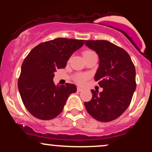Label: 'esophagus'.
<instances>
[{
  "label": "esophagus",
  "mask_w": 152,
  "mask_h": 152,
  "mask_svg": "<svg viewBox=\"0 0 152 152\" xmlns=\"http://www.w3.org/2000/svg\"><path fill=\"white\" fill-rule=\"evenodd\" d=\"M83 91L82 88H80V87H78V88H77V91L78 92H81V91Z\"/></svg>",
  "instance_id": "34e87169"
}]
</instances>
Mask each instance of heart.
Returning a JSON list of instances; mask_svg holds the SVG:
<instances>
[{
  "label": "heart",
  "instance_id": "1",
  "mask_svg": "<svg viewBox=\"0 0 152 152\" xmlns=\"http://www.w3.org/2000/svg\"><path fill=\"white\" fill-rule=\"evenodd\" d=\"M96 53L95 52L91 50H86L84 52H83V56H86L91 55V54ZM89 78V75L86 74H76L73 77V79L74 81L76 82V83L78 85H83L85 83V82L86 81V80Z\"/></svg>",
  "mask_w": 152,
  "mask_h": 152
}]
</instances>
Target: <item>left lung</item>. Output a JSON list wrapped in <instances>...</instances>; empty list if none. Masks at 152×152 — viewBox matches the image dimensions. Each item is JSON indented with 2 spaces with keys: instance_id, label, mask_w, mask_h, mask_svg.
Listing matches in <instances>:
<instances>
[{
  "instance_id": "left-lung-1",
  "label": "left lung",
  "mask_w": 152,
  "mask_h": 152,
  "mask_svg": "<svg viewBox=\"0 0 152 152\" xmlns=\"http://www.w3.org/2000/svg\"><path fill=\"white\" fill-rule=\"evenodd\" d=\"M85 44L95 50L99 66L94 79L103 91L92 89V99L85 102L86 111L96 120L113 121L126 111L137 87L136 70L124 49L104 40L86 41Z\"/></svg>"
}]
</instances>
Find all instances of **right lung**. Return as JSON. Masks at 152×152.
I'll return each mask as SVG.
<instances>
[{
  "label": "right lung",
  "mask_w": 152,
  "mask_h": 152,
  "mask_svg": "<svg viewBox=\"0 0 152 152\" xmlns=\"http://www.w3.org/2000/svg\"><path fill=\"white\" fill-rule=\"evenodd\" d=\"M84 40L58 38L41 43L24 59L18 86L22 102L31 114L41 120L58 116L71 94L76 92L74 84L56 86L54 72L66 67L74 51Z\"/></svg>",
  "instance_id": "right-lung-1"
}]
</instances>
